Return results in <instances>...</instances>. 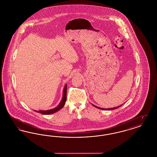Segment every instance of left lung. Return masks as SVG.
I'll return each mask as SVG.
<instances>
[{
  "instance_id": "8db88e82",
  "label": "left lung",
  "mask_w": 157,
  "mask_h": 157,
  "mask_svg": "<svg viewBox=\"0 0 157 157\" xmlns=\"http://www.w3.org/2000/svg\"><path fill=\"white\" fill-rule=\"evenodd\" d=\"M95 107H96V108H99V109H102V110H113V109H117V108H118L119 107H120L121 106H122V105H120L119 106H117V107H115V108H109V109H104V108H99V107H98L97 106H95V105H93Z\"/></svg>"
}]
</instances>
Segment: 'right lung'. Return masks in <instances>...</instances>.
I'll return each mask as SVG.
<instances>
[{
  "instance_id": "right-lung-1",
  "label": "right lung",
  "mask_w": 157,
  "mask_h": 157,
  "mask_svg": "<svg viewBox=\"0 0 157 157\" xmlns=\"http://www.w3.org/2000/svg\"><path fill=\"white\" fill-rule=\"evenodd\" d=\"M67 85H65V87L63 88V94L62 99L59 104L58 105L56 108L52 109L47 110V111H35V110H34V111L35 112H37V113H40L44 114V115L52 114V113L58 111L60 109H62L65 104V102H66V101H67Z\"/></svg>"
}]
</instances>
